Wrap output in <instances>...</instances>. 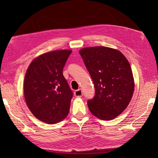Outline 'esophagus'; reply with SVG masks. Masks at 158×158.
<instances>
[{
  "label": "esophagus",
  "mask_w": 158,
  "mask_h": 158,
  "mask_svg": "<svg viewBox=\"0 0 158 158\" xmlns=\"http://www.w3.org/2000/svg\"><path fill=\"white\" fill-rule=\"evenodd\" d=\"M82 95H83L82 91L81 89H78L74 92V95L76 98H81L82 96Z\"/></svg>",
  "instance_id": "1"
}]
</instances>
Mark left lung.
<instances>
[{"mask_svg": "<svg viewBox=\"0 0 158 158\" xmlns=\"http://www.w3.org/2000/svg\"><path fill=\"white\" fill-rule=\"evenodd\" d=\"M79 53L95 88L94 97L88 100L89 111L102 120H111L124 111L132 97L131 65L120 51L109 47H86Z\"/></svg>", "mask_w": 158, "mask_h": 158, "instance_id": "8db88e82", "label": "left lung"}]
</instances>
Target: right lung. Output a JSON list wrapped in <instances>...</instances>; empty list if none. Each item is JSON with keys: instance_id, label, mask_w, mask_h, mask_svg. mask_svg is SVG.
Returning <instances> with one entry per match:
<instances>
[{"instance_id": "add662e5", "label": "right lung", "mask_w": 158, "mask_h": 158, "mask_svg": "<svg viewBox=\"0 0 158 158\" xmlns=\"http://www.w3.org/2000/svg\"><path fill=\"white\" fill-rule=\"evenodd\" d=\"M72 51L46 52L33 60L23 83L26 102L37 119L47 124L58 123L67 116L73 91L63 70Z\"/></svg>"}]
</instances>
